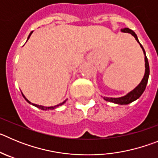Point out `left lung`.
<instances>
[{
  "label": "left lung",
  "mask_w": 158,
  "mask_h": 158,
  "mask_svg": "<svg viewBox=\"0 0 158 158\" xmlns=\"http://www.w3.org/2000/svg\"><path fill=\"white\" fill-rule=\"evenodd\" d=\"M121 31L124 32V33H130L131 35L134 36L135 38V40H137V42L140 44V47H142V51H143V53H144L145 55V67H146V71H145V74L143 78H142V81L140 82L139 85L137 86L134 90H132L131 92H130L128 94H127L126 96H122V97H118V98H109V97H104V100L106 101H109V102H112V103H115V104H128L131 102L135 101L137 99H139L142 94L143 93V92L145 91V89H146V85H147L148 82V79H149V75H150V66H149V62H148V59L146 55V52H145V50L143 48V47L142 46L140 43L139 41V39L137 37V35L135 34V32L133 31L131 29L127 28H123L121 30Z\"/></svg>",
  "instance_id": "1"
}]
</instances>
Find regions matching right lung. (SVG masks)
<instances>
[{
	"mask_svg": "<svg viewBox=\"0 0 158 158\" xmlns=\"http://www.w3.org/2000/svg\"><path fill=\"white\" fill-rule=\"evenodd\" d=\"M32 32L33 31H31L30 33V35H29V36H28V38H27V40H29V38H30V36H31V35L32 34ZM22 95H23V98L25 99V100H27V102H28L29 104H31V103L30 101H29L28 100H27V98H26V97H25L24 96V95L23 94V93H22ZM66 101V100H65V101H63L62 102V103H61V104H58V105H55V106H53V107H44V106H42V105H38V104H31L32 105H34V106H35V107H39V108H40V109L41 110H53V109H54V108H56V107H58V106H61V105H62V104H64V103H65V102Z\"/></svg>",
	"mask_w": 158,
	"mask_h": 158,
	"instance_id": "right-lung-1",
	"label": "right lung"
}]
</instances>
